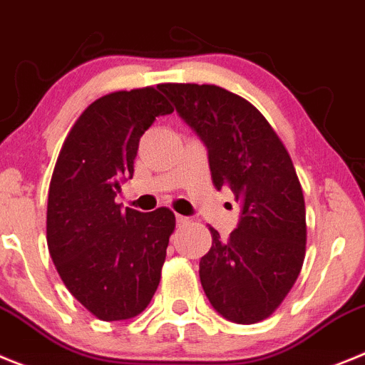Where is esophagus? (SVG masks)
<instances>
[{
    "mask_svg": "<svg viewBox=\"0 0 365 365\" xmlns=\"http://www.w3.org/2000/svg\"><path fill=\"white\" fill-rule=\"evenodd\" d=\"M185 223H189V218H187V216L176 215V225H185Z\"/></svg>",
    "mask_w": 365,
    "mask_h": 365,
    "instance_id": "esophagus-1",
    "label": "esophagus"
}]
</instances>
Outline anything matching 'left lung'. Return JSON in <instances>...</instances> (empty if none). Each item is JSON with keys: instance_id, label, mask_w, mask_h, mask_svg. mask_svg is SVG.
<instances>
[{"instance_id": "8db88e82", "label": "left lung", "mask_w": 365, "mask_h": 365, "mask_svg": "<svg viewBox=\"0 0 365 365\" xmlns=\"http://www.w3.org/2000/svg\"><path fill=\"white\" fill-rule=\"evenodd\" d=\"M178 116L202 140L212 183L231 189L240 220L229 238L211 227L200 282L235 324L267 318L291 291L305 256V203L280 138L247 100L216 85L163 83Z\"/></svg>"}]
</instances>
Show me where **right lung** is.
Segmentation results:
<instances>
[{"mask_svg":"<svg viewBox=\"0 0 365 365\" xmlns=\"http://www.w3.org/2000/svg\"><path fill=\"white\" fill-rule=\"evenodd\" d=\"M173 113L156 88L107 94L85 109L60 150L47 203V245L61 280L105 322L142 313L158 289L175 215L114 202L133 178L142 134Z\"/></svg>","mask_w":365,"mask_h":365,"instance_id":"obj_1","label":"right lung"}]
</instances>
